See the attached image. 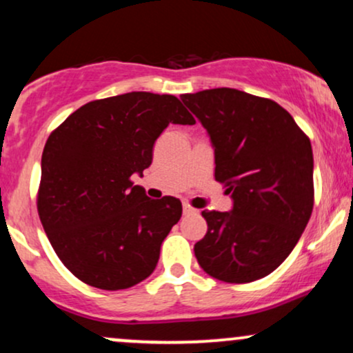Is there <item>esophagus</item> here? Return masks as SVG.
<instances>
[{"mask_svg":"<svg viewBox=\"0 0 353 353\" xmlns=\"http://www.w3.org/2000/svg\"><path fill=\"white\" fill-rule=\"evenodd\" d=\"M194 212H197V210L194 208H190L189 204H184V214H194Z\"/></svg>","mask_w":353,"mask_h":353,"instance_id":"obj_1","label":"esophagus"}]
</instances>
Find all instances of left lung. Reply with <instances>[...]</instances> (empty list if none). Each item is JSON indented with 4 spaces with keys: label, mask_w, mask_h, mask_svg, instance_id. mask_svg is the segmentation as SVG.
Returning <instances> with one entry per match:
<instances>
[{
    "label": "left lung",
    "mask_w": 353,
    "mask_h": 353,
    "mask_svg": "<svg viewBox=\"0 0 353 353\" xmlns=\"http://www.w3.org/2000/svg\"><path fill=\"white\" fill-rule=\"evenodd\" d=\"M208 129L216 181L232 194V212L202 210L208 234L194 245L210 277L247 283L289 257L314 209L310 139L272 99L230 88L182 94Z\"/></svg>",
    "instance_id": "obj_1"
}]
</instances>
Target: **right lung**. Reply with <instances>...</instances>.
Returning <instances> with one entry per match:
<instances>
[{"label": "right lung", "instance_id": "obj_1", "mask_svg": "<svg viewBox=\"0 0 353 353\" xmlns=\"http://www.w3.org/2000/svg\"><path fill=\"white\" fill-rule=\"evenodd\" d=\"M171 123L196 119L176 96L134 91L84 104L48 137L36 205L56 255L81 282L129 289L156 269L182 204L151 199L131 177L151 165Z\"/></svg>", "mask_w": 353, "mask_h": 353}]
</instances>
